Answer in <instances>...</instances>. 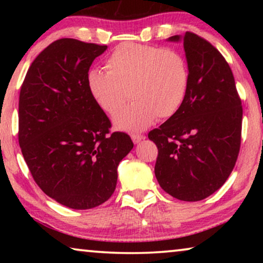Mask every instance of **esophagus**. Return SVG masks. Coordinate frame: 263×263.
<instances>
[{"mask_svg": "<svg viewBox=\"0 0 263 263\" xmlns=\"http://www.w3.org/2000/svg\"><path fill=\"white\" fill-rule=\"evenodd\" d=\"M143 139H145V135L142 134H132V140L134 143H139Z\"/></svg>", "mask_w": 263, "mask_h": 263, "instance_id": "esophagus-1", "label": "esophagus"}]
</instances>
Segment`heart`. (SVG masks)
I'll return each mask as SVG.
<instances>
[{
    "label": "heart",
    "mask_w": 263,
    "mask_h": 263,
    "mask_svg": "<svg viewBox=\"0 0 263 263\" xmlns=\"http://www.w3.org/2000/svg\"><path fill=\"white\" fill-rule=\"evenodd\" d=\"M105 70H89L87 88L99 109L109 116L122 109L128 92L133 103L114 118L120 130H142L157 117H172L188 93V63L172 49L124 43L107 57Z\"/></svg>",
    "instance_id": "1"
}]
</instances>
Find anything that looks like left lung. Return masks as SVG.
<instances>
[{
  "label": "left lung",
  "instance_id": "obj_1",
  "mask_svg": "<svg viewBox=\"0 0 263 263\" xmlns=\"http://www.w3.org/2000/svg\"><path fill=\"white\" fill-rule=\"evenodd\" d=\"M183 46L189 68L184 103L148 139L158 147V183L175 199L193 202L217 192L235 167L243 109L224 56L193 32L183 35Z\"/></svg>",
  "mask_w": 263,
  "mask_h": 263
}]
</instances>
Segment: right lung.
<instances>
[{
    "label": "right lung",
    "instance_id": "right-lung-1",
    "mask_svg": "<svg viewBox=\"0 0 263 263\" xmlns=\"http://www.w3.org/2000/svg\"><path fill=\"white\" fill-rule=\"evenodd\" d=\"M106 45L62 38L28 68L19 97V145L39 188L63 206L89 210L110 199L130 152L125 133L92 99L87 74Z\"/></svg>",
    "mask_w": 263,
    "mask_h": 263
}]
</instances>
